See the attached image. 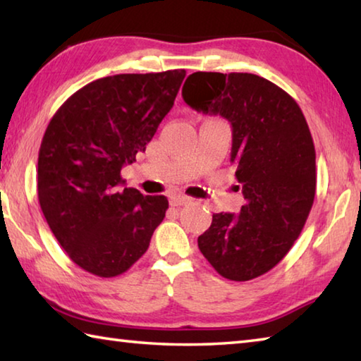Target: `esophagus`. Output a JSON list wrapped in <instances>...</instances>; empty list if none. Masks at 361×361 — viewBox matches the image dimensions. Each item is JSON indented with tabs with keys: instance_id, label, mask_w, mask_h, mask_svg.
Segmentation results:
<instances>
[{
	"instance_id": "34e87169",
	"label": "esophagus",
	"mask_w": 361,
	"mask_h": 361,
	"mask_svg": "<svg viewBox=\"0 0 361 361\" xmlns=\"http://www.w3.org/2000/svg\"><path fill=\"white\" fill-rule=\"evenodd\" d=\"M186 203H191V199H189L188 195H181V194L170 195V205L180 207V205H186Z\"/></svg>"
}]
</instances>
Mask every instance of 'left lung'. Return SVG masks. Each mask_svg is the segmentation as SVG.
Here are the masks:
<instances>
[{
  "label": "left lung",
  "mask_w": 361,
  "mask_h": 361,
  "mask_svg": "<svg viewBox=\"0 0 361 361\" xmlns=\"http://www.w3.org/2000/svg\"><path fill=\"white\" fill-rule=\"evenodd\" d=\"M183 99L232 126L231 162L246 203L216 213L197 243L221 276L249 281L270 271L303 231L316 195V149L293 97L246 72H194Z\"/></svg>",
  "instance_id": "left-lung-1"
}]
</instances>
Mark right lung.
Masks as SVG:
<instances>
[{"mask_svg":"<svg viewBox=\"0 0 361 361\" xmlns=\"http://www.w3.org/2000/svg\"><path fill=\"white\" fill-rule=\"evenodd\" d=\"M185 69L118 74L85 85L58 109L39 149L37 197L69 259L114 278L147 252L169 200L123 188L121 169L153 139Z\"/></svg>","mask_w":361,"mask_h":361,"instance_id":"1","label":"right lung"}]
</instances>
